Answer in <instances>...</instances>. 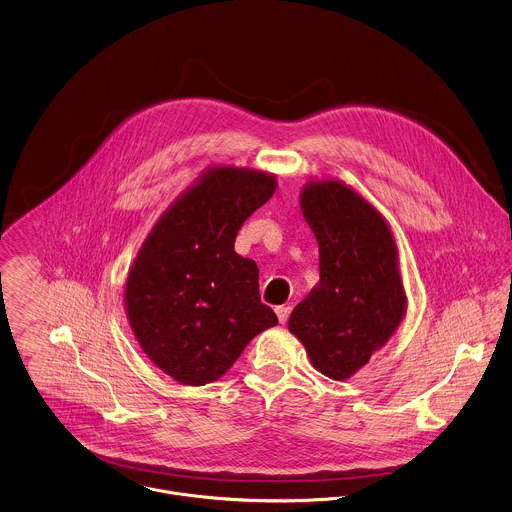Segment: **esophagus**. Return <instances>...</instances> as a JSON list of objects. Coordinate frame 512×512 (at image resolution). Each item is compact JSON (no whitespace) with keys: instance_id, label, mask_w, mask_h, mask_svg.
Instances as JSON below:
<instances>
[{"instance_id":"obj_1","label":"esophagus","mask_w":512,"mask_h":512,"mask_svg":"<svg viewBox=\"0 0 512 512\" xmlns=\"http://www.w3.org/2000/svg\"><path fill=\"white\" fill-rule=\"evenodd\" d=\"M275 312H277V318H279V322H281V324H285V322L289 320L291 307H277L275 308Z\"/></svg>"}]
</instances>
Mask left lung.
<instances>
[{
	"instance_id": "8db88e82",
	"label": "left lung",
	"mask_w": 512,
	"mask_h": 512,
	"mask_svg": "<svg viewBox=\"0 0 512 512\" xmlns=\"http://www.w3.org/2000/svg\"><path fill=\"white\" fill-rule=\"evenodd\" d=\"M301 209L318 241L320 281L293 310L289 330L320 374L346 380L406 314L398 247L386 219L342 182H308Z\"/></svg>"
}]
</instances>
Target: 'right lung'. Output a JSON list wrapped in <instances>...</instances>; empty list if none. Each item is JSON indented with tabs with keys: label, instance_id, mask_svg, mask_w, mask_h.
<instances>
[{
	"label": "right lung",
	"instance_id": "1",
	"mask_svg": "<svg viewBox=\"0 0 512 512\" xmlns=\"http://www.w3.org/2000/svg\"><path fill=\"white\" fill-rule=\"evenodd\" d=\"M275 176L211 168L158 219L126 281V314L144 354L186 386L221 378L277 314L259 269L233 251L245 219L275 194Z\"/></svg>",
	"mask_w": 512,
	"mask_h": 512
}]
</instances>
